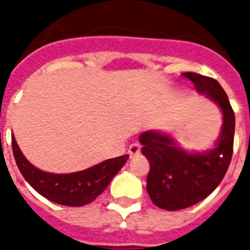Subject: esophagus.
I'll return each mask as SVG.
<instances>
[{
	"label": "esophagus",
	"mask_w": 250,
	"mask_h": 250,
	"mask_svg": "<svg viewBox=\"0 0 250 250\" xmlns=\"http://www.w3.org/2000/svg\"><path fill=\"white\" fill-rule=\"evenodd\" d=\"M140 150H141L140 144H137V143H135V144H131L128 148L129 157L132 158V157H135V156H139V154H140Z\"/></svg>",
	"instance_id": "esophagus-1"
}]
</instances>
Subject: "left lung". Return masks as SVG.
I'll return each instance as SVG.
<instances>
[{"label": "left lung", "instance_id": "8db88e82", "mask_svg": "<svg viewBox=\"0 0 250 250\" xmlns=\"http://www.w3.org/2000/svg\"><path fill=\"white\" fill-rule=\"evenodd\" d=\"M197 93L219 107V136L208 150H187L172 133L150 129L140 135L141 153L149 161L146 190L156 206L182 210L197 204L213 192L225 178L231 162L235 135V114L229 97L217 80L196 72H186Z\"/></svg>", "mask_w": 250, "mask_h": 250}]
</instances>
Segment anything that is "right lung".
<instances>
[{
	"mask_svg": "<svg viewBox=\"0 0 250 250\" xmlns=\"http://www.w3.org/2000/svg\"><path fill=\"white\" fill-rule=\"evenodd\" d=\"M11 140L15 162L23 178L41 196L60 205L83 206L94 201L128 160V154H125L102 161L85 170L53 174L33 166L21 153L14 135Z\"/></svg>",
	"mask_w": 250,
	"mask_h": 250,
	"instance_id": "add662e5",
	"label": "right lung"
}]
</instances>
